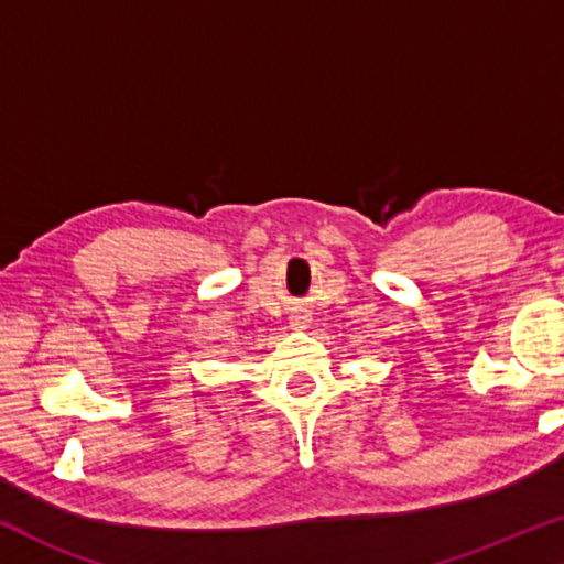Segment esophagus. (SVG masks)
I'll return each instance as SVG.
<instances>
[{"instance_id":"obj_1","label":"esophagus","mask_w":564,"mask_h":564,"mask_svg":"<svg viewBox=\"0 0 564 564\" xmlns=\"http://www.w3.org/2000/svg\"><path fill=\"white\" fill-rule=\"evenodd\" d=\"M296 327H299V322H296Z\"/></svg>"}]
</instances>
